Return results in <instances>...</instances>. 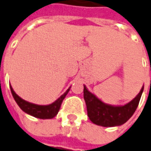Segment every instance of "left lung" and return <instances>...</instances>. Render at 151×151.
<instances>
[{
  "label": "left lung",
  "mask_w": 151,
  "mask_h": 151,
  "mask_svg": "<svg viewBox=\"0 0 151 151\" xmlns=\"http://www.w3.org/2000/svg\"><path fill=\"white\" fill-rule=\"evenodd\" d=\"M143 91L144 87L138 95L127 104L123 106H111L100 101L84 86V99L86 101L87 115L90 120L93 124L104 127L118 126L124 124L137 110Z\"/></svg>",
  "instance_id": "obj_1"
}]
</instances>
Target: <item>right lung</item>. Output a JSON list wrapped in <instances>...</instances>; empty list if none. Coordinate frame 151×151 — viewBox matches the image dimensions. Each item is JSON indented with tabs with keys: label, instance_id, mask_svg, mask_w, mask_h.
Here are the masks:
<instances>
[{
	"label": "right lung",
	"instance_id": "add662e5",
	"mask_svg": "<svg viewBox=\"0 0 151 151\" xmlns=\"http://www.w3.org/2000/svg\"><path fill=\"white\" fill-rule=\"evenodd\" d=\"M10 89H11V92L14 100L16 101L17 104L20 106V108L23 111H25L26 113L29 115H32L38 118H42V119H50V118L54 117L58 114L62 102H63V99L65 98L66 94L70 91V88H69L54 103L48 104V105H38V104H31L23 100L14 91V90L11 86H10Z\"/></svg>",
	"mask_w": 151,
	"mask_h": 151
}]
</instances>
